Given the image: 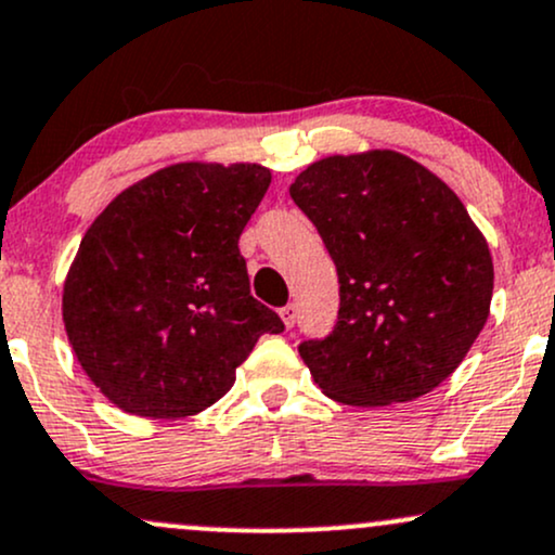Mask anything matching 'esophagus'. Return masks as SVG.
I'll use <instances>...</instances> for the list:
<instances>
[{"mask_svg":"<svg viewBox=\"0 0 555 555\" xmlns=\"http://www.w3.org/2000/svg\"><path fill=\"white\" fill-rule=\"evenodd\" d=\"M279 315H282V321H284V326L286 328H292L295 326V321H297V305H284L282 310H279Z\"/></svg>","mask_w":555,"mask_h":555,"instance_id":"1","label":"esophagus"}]
</instances>
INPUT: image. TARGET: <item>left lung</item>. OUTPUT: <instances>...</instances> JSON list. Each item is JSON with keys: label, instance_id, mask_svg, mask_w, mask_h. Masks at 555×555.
<instances>
[{"label": "left lung", "instance_id": "obj_1", "mask_svg": "<svg viewBox=\"0 0 555 555\" xmlns=\"http://www.w3.org/2000/svg\"><path fill=\"white\" fill-rule=\"evenodd\" d=\"M339 276V321L299 358L331 399L412 401L443 384L486 326L493 258L464 203L397 151L326 156L292 182Z\"/></svg>", "mask_w": 555, "mask_h": 555}]
</instances>
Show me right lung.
I'll list each match as a JSON object with an SVG mask.
<instances>
[{
	"label": "right lung",
	"mask_w": 555,
	"mask_h": 555,
	"mask_svg": "<svg viewBox=\"0 0 555 555\" xmlns=\"http://www.w3.org/2000/svg\"><path fill=\"white\" fill-rule=\"evenodd\" d=\"M271 184L260 164L182 162L122 190L82 237L62 292L88 378L138 417H190L282 318L250 295L240 234Z\"/></svg>",
	"instance_id": "right-lung-1"
}]
</instances>
